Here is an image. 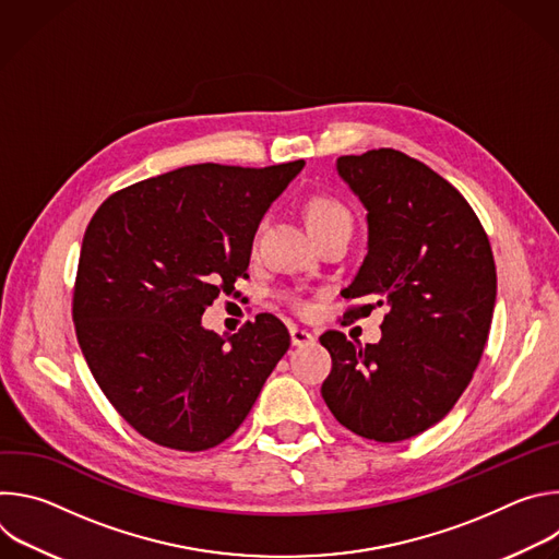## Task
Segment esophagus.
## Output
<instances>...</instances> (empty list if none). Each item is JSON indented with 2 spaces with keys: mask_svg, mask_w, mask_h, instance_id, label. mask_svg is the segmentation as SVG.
<instances>
[{
  "mask_svg": "<svg viewBox=\"0 0 559 559\" xmlns=\"http://www.w3.org/2000/svg\"><path fill=\"white\" fill-rule=\"evenodd\" d=\"M289 336H292V345H294V347H302V345L313 343V336H311L307 330L292 328V330H289Z\"/></svg>",
  "mask_w": 559,
  "mask_h": 559,
  "instance_id": "1",
  "label": "esophagus"
}]
</instances>
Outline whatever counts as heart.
<instances>
[{"instance_id":"b5f03b06","label":"heart","mask_w":559,"mask_h":559,"mask_svg":"<svg viewBox=\"0 0 559 559\" xmlns=\"http://www.w3.org/2000/svg\"><path fill=\"white\" fill-rule=\"evenodd\" d=\"M305 216H307V223H309L313 234L321 231V229H328L332 225H352L349 210L338 199L328 197V194L309 197L307 203H305ZM292 305L298 311H307V302L300 300V298H294Z\"/></svg>"}]
</instances>
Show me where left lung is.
<instances>
[{
    "mask_svg": "<svg viewBox=\"0 0 559 559\" xmlns=\"http://www.w3.org/2000/svg\"><path fill=\"white\" fill-rule=\"evenodd\" d=\"M367 210V257L345 298L373 300L345 321L386 307L376 345L325 332L332 354L323 397L349 431L409 440L440 423L483 358L496 307V263L485 227L464 197L416 158L369 150L336 162Z\"/></svg>",
    "mask_w": 559,
    "mask_h": 559,
    "instance_id": "1",
    "label": "left lung"
}]
</instances>
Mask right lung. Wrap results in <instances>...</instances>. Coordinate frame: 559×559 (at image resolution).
Instances as JSON below:
<instances>
[{
	"label": "right lung",
	"instance_id": "obj_1",
	"mask_svg": "<svg viewBox=\"0 0 559 559\" xmlns=\"http://www.w3.org/2000/svg\"><path fill=\"white\" fill-rule=\"evenodd\" d=\"M302 166H186L112 194L88 223L72 298L76 341L143 438L177 451L221 444L289 349L272 313L229 338L201 316L248 276L259 223Z\"/></svg>",
	"mask_w": 559,
	"mask_h": 559
}]
</instances>
